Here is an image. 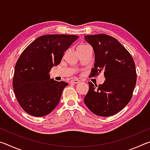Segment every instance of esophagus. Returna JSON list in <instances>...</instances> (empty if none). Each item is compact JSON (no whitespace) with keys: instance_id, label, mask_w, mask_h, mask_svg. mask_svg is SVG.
<instances>
[{"instance_id":"obj_1","label":"esophagus","mask_w":150,"mask_h":150,"mask_svg":"<svg viewBox=\"0 0 150 150\" xmlns=\"http://www.w3.org/2000/svg\"><path fill=\"white\" fill-rule=\"evenodd\" d=\"M70 82L71 83H75V84H77V83H79L80 82V81L78 80L77 79H73L71 80Z\"/></svg>"}]
</instances>
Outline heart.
Segmentation results:
<instances>
[{"label": "heart", "mask_w": 150, "mask_h": 150, "mask_svg": "<svg viewBox=\"0 0 150 150\" xmlns=\"http://www.w3.org/2000/svg\"><path fill=\"white\" fill-rule=\"evenodd\" d=\"M85 45H85V44H81V45H79L78 47H77V49H78V48H81V47H85Z\"/></svg>", "instance_id": "obj_1"}]
</instances>
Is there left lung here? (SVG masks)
Masks as SVG:
<instances>
[{
	"label": "left lung",
	"mask_w": 150,
	"mask_h": 150,
	"mask_svg": "<svg viewBox=\"0 0 150 150\" xmlns=\"http://www.w3.org/2000/svg\"><path fill=\"white\" fill-rule=\"evenodd\" d=\"M93 47L95 64L91 77L104 73L105 81L98 86L88 82L89 89L84 102L100 116H110L128 105L136 83V71L130 53L115 38L106 34L85 35Z\"/></svg>",
	"instance_id": "1"
}]
</instances>
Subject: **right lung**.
I'll use <instances>...</instances> for the list:
<instances>
[{"mask_svg":"<svg viewBox=\"0 0 150 150\" xmlns=\"http://www.w3.org/2000/svg\"><path fill=\"white\" fill-rule=\"evenodd\" d=\"M78 38L65 34L42 35L20 55L15 65L12 85L18 102L26 112L44 116L59 104L68 83L50 79L49 73L59 64L64 52Z\"/></svg>","mask_w":150,"mask_h":150,"instance_id":"add662e5","label":"right lung"}]
</instances>
